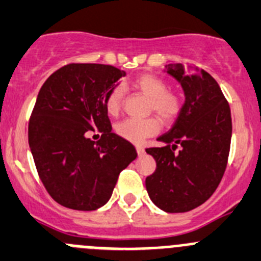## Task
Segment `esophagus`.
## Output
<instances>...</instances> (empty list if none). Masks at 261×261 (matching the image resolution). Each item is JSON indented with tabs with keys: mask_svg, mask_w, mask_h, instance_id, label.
Returning <instances> with one entry per match:
<instances>
[{
	"mask_svg": "<svg viewBox=\"0 0 261 261\" xmlns=\"http://www.w3.org/2000/svg\"><path fill=\"white\" fill-rule=\"evenodd\" d=\"M136 150H137V153H138V155H140V156L145 153V148H143L142 146H140V145L136 146Z\"/></svg>",
	"mask_w": 261,
	"mask_h": 261,
	"instance_id": "34e87169",
	"label": "esophagus"
}]
</instances>
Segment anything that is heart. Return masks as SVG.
I'll list each match as a JSON object with an SVG mask.
<instances>
[{"label":"heart","instance_id":"heart-1","mask_svg":"<svg viewBox=\"0 0 261 261\" xmlns=\"http://www.w3.org/2000/svg\"><path fill=\"white\" fill-rule=\"evenodd\" d=\"M133 89L148 98L147 111L155 113L164 124H173L183 109V97L175 91L168 89V83L155 74H141L130 82ZM123 105V88L115 86L109 91L105 98V109L110 115L120 113ZM160 130L158 118L125 119L115 125L119 137L133 143L142 142L145 138L156 135Z\"/></svg>","mask_w":261,"mask_h":261}]
</instances>
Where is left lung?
Segmentation results:
<instances>
[{"mask_svg": "<svg viewBox=\"0 0 261 261\" xmlns=\"http://www.w3.org/2000/svg\"><path fill=\"white\" fill-rule=\"evenodd\" d=\"M185 91L180 115L169 132L158 138L163 147L146 148L156 170L146 188L156 206L186 213L200 206L222 180L232 138V118L219 84L207 71L182 64L166 66ZM181 146L180 151L175 148Z\"/></svg>", "mask_w": 261, "mask_h": 261, "instance_id": "left-lung-1", "label": "left lung"}]
</instances>
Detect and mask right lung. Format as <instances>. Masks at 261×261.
I'll use <instances>...</instances> for the list:
<instances>
[{
  "label": "right lung",
  "instance_id": "1",
  "mask_svg": "<svg viewBox=\"0 0 261 261\" xmlns=\"http://www.w3.org/2000/svg\"><path fill=\"white\" fill-rule=\"evenodd\" d=\"M125 71L103 64H68L39 89L28 126L37 172L56 202L82 212L103 206L119 174L137 158L111 132L105 98ZM100 132L97 143L88 138Z\"/></svg>",
  "mask_w": 261,
  "mask_h": 261
}]
</instances>
